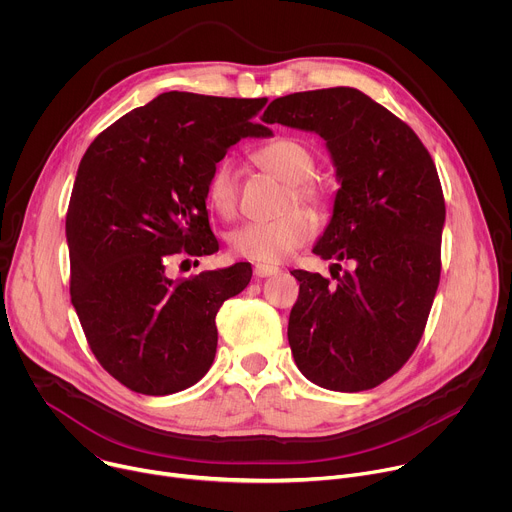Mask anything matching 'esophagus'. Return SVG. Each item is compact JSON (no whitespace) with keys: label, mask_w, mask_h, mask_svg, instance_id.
Listing matches in <instances>:
<instances>
[{"label":"esophagus","mask_w":512,"mask_h":512,"mask_svg":"<svg viewBox=\"0 0 512 512\" xmlns=\"http://www.w3.org/2000/svg\"><path fill=\"white\" fill-rule=\"evenodd\" d=\"M253 273H255V277H269V275H277V273H279V267L257 263L255 269H253Z\"/></svg>","instance_id":"34e87169"}]
</instances>
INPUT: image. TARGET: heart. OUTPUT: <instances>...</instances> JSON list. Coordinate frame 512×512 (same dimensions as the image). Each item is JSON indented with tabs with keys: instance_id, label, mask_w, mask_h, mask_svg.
Returning a JSON list of instances; mask_svg holds the SVG:
<instances>
[{
	"instance_id": "heart-1",
	"label": "heart",
	"mask_w": 512,
	"mask_h": 512,
	"mask_svg": "<svg viewBox=\"0 0 512 512\" xmlns=\"http://www.w3.org/2000/svg\"><path fill=\"white\" fill-rule=\"evenodd\" d=\"M261 168L271 172L289 186L291 202L312 208H324V194L310 180L316 172V160L306 145L291 137H277L255 152ZM239 170L229 158L218 162L206 182L208 206L223 218H233L237 212ZM316 233L314 218L304 210H289L277 221L247 223L235 229L229 237L231 251L237 257L255 263H281L296 249L306 245Z\"/></svg>"
}]
</instances>
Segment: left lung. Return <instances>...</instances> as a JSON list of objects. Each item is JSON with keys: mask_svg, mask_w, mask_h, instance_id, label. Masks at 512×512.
Instances as JSON below:
<instances>
[{"mask_svg": "<svg viewBox=\"0 0 512 512\" xmlns=\"http://www.w3.org/2000/svg\"><path fill=\"white\" fill-rule=\"evenodd\" d=\"M261 119L326 141L340 188L312 253L354 263L336 285L291 271V354L318 387L373 389L413 354L440 283L446 204L435 164L409 125L350 87L279 97Z\"/></svg>", "mask_w": 512, "mask_h": 512, "instance_id": "obj_1", "label": "left lung"}]
</instances>
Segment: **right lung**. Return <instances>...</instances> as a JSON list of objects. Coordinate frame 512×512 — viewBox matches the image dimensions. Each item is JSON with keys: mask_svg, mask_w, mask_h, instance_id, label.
I'll list each match as a JSON object with an SVG mask.
<instances>
[{"mask_svg": "<svg viewBox=\"0 0 512 512\" xmlns=\"http://www.w3.org/2000/svg\"><path fill=\"white\" fill-rule=\"evenodd\" d=\"M267 99L162 93L107 127L83 156L66 212L70 302L101 367L143 395L196 385L216 354V312L251 281L235 263L174 281L176 253L218 251L212 168L243 137H271Z\"/></svg>", "mask_w": 512, "mask_h": 512, "instance_id": "add662e5", "label": "right lung"}]
</instances>
